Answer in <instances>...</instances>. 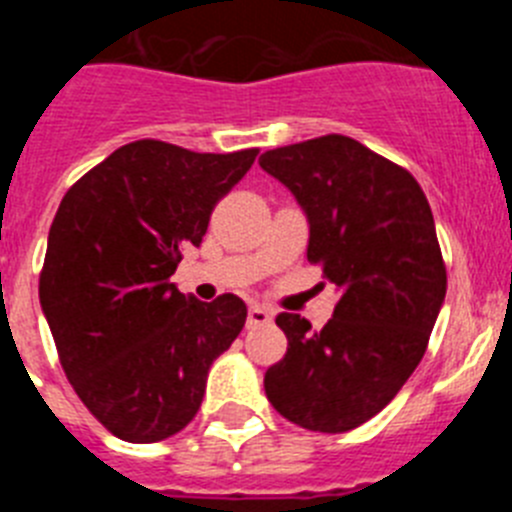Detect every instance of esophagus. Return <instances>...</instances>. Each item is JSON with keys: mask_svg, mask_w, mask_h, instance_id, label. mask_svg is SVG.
Returning a JSON list of instances; mask_svg holds the SVG:
<instances>
[{"mask_svg": "<svg viewBox=\"0 0 512 512\" xmlns=\"http://www.w3.org/2000/svg\"><path fill=\"white\" fill-rule=\"evenodd\" d=\"M274 320V312L264 305H253L248 310V328H261V325H269Z\"/></svg>", "mask_w": 512, "mask_h": 512, "instance_id": "34e87169", "label": "esophagus"}]
</instances>
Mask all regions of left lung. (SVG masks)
<instances>
[{"label": "left lung", "mask_w": 512, "mask_h": 512, "mask_svg": "<svg viewBox=\"0 0 512 512\" xmlns=\"http://www.w3.org/2000/svg\"><path fill=\"white\" fill-rule=\"evenodd\" d=\"M259 164L295 194L307 259L341 292L323 330L277 315L287 354L266 372V397L307 431L346 433L402 390L436 325L446 266L431 205L410 171L346 135L274 148Z\"/></svg>", "instance_id": "left-lung-1"}]
</instances>
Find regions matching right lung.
<instances>
[{
    "label": "right lung",
    "instance_id": "1",
    "mask_svg": "<svg viewBox=\"0 0 512 512\" xmlns=\"http://www.w3.org/2000/svg\"><path fill=\"white\" fill-rule=\"evenodd\" d=\"M256 153L135 140L81 176L53 217L40 307L74 392L122 441L182 431L200 410L212 361L246 325L241 297L202 302L171 274Z\"/></svg>",
    "mask_w": 512,
    "mask_h": 512
}]
</instances>
